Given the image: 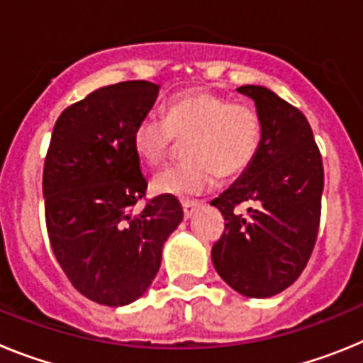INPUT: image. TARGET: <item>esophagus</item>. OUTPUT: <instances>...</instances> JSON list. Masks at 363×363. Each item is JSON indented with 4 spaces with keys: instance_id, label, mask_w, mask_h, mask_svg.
<instances>
[{
    "instance_id": "34e87169",
    "label": "esophagus",
    "mask_w": 363,
    "mask_h": 363,
    "mask_svg": "<svg viewBox=\"0 0 363 363\" xmlns=\"http://www.w3.org/2000/svg\"><path fill=\"white\" fill-rule=\"evenodd\" d=\"M201 205L200 201H184V216L185 220H189V218L194 216V213H196L198 209H200Z\"/></svg>"
}]
</instances>
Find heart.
<instances>
[{"label": "heart", "mask_w": 363, "mask_h": 363, "mask_svg": "<svg viewBox=\"0 0 363 363\" xmlns=\"http://www.w3.org/2000/svg\"><path fill=\"white\" fill-rule=\"evenodd\" d=\"M264 121L252 105L233 104L207 89H189L169 101L165 120L143 118L136 125L133 145L145 163L160 167L187 142L191 162L163 172L154 187L178 198L200 196L220 178H234L255 162L262 143Z\"/></svg>", "instance_id": "1"}]
</instances>
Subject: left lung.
Instances as JSON below:
<instances>
[{
	"label": "left lung",
	"instance_id": "left-lung-1",
	"mask_svg": "<svg viewBox=\"0 0 363 363\" xmlns=\"http://www.w3.org/2000/svg\"><path fill=\"white\" fill-rule=\"evenodd\" d=\"M264 121L252 165L211 201L225 220L213 245L221 280L249 298H269L298 280L313 255L322 214L323 163L307 118L272 91L243 85ZM242 203L250 205L240 213Z\"/></svg>",
	"mask_w": 363,
	"mask_h": 363
}]
</instances>
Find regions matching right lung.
Listing matches in <instances>:
<instances>
[{"label":"right lung","mask_w":363,"mask_h":363,"mask_svg":"<svg viewBox=\"0 0 363 363\" xmlns=\"http://www.w3.org/2000/svg\"><path fill=\"white\" fill-rule=\"evenodd\" d=\"M160 86L121 82L60 114L43 167L50 247L74 289L108 307L142 296L162 265V247L184 220L172 194L147 200L133 145ZM146 201L138 213L133 207Z\"/></svg>","instance_id":"right-lung-1"}]
</instances>
